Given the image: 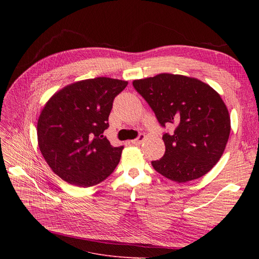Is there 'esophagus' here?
<instances>
[{"mask_svg": "<svg viewBox=\"0 0 259 259\" xmlns=\"http://www.w3.org/2000/svg\"><path fill=\"white\" fill-rule=\"evenodd\" d=\"M145 135L144 134H140L139 137L135 139V140H133V141H131V143L133 144V145H141L142 144V142L145 140Z\"/></svg>", "mask_w": 259, "mask_h": 259, "instance_id": "esophagus-1", "label": "esophagus"}]
</instances>
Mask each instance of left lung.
Listing matches in <instances>:
<instances>
[{
	"label": "left lung",
	"mask_w": 259,
	"mask_h": 259,
	"mask_svg": "<svg viewBox=\"0 0 259 259\" xmlns=\"http://www.w3.org/2000/svg\"><path fill=\"white\" fill-rule=\"evenodd\" d=\"M133 87L151 107L161 127L166 151L151 164L168 180L186 183L207 174L222 157L231 124L221 95L201 80L160 73L133 80Z\"/></svg>",
	"instance_id": "left-lung-1"
}]
</instances>
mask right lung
Returning <instances> with one entry per match:
<instances>
[{
	"label": "right lung",
	"mask_w": 259,
	"mask_h": 259,
	"mask_svg": "<svg viewBox=\"0 0 259 259\" xmlns=\"http://www.w3.org/2000/svg\"><path fill=\"white\" fill-rule=\"evenodd\" d=\"M128 81L95 77L54 93L37 121V142L51 170L77 187L105 181L118 165L122 146L104 137L113 101Z\"/></svg>",
	"instance_id": "obj_1"
}]
</instances>
